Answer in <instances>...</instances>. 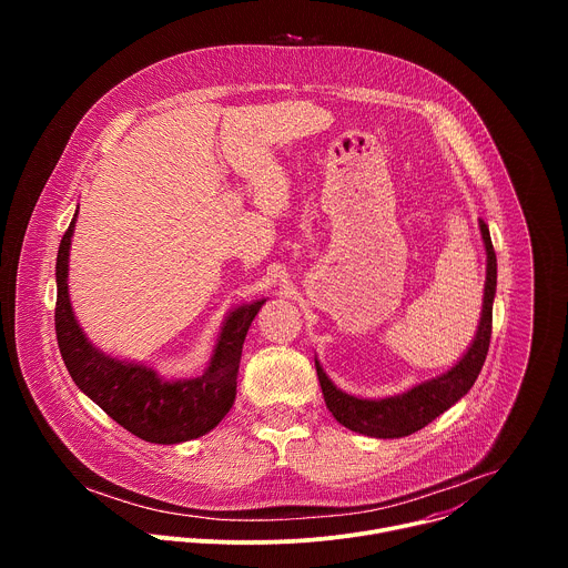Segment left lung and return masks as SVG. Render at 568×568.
Here are the masks:
<instances>
[{
    "label": "left lung",
    "instance_id": "1",
    "mask_svg": "<svg viewBox=\"0 0 568 568\" xmlns=\"http://www.w3.org/2000/svg\"><path fill=\"white\" fill-rule=\"evenodd\" d=\"M478 226L485 242V254H488V274H485L480 323L469 351L456 366H452L440 377L427 379L407 393L384 399H364L339 390L328 379V375L323 373L321 364L314 362L323 399H326V407L331 409L337 423H342L351 432L373 438L412 436L432 420H436L440 414H445L452 404H456L471 388L490 348L493 301L497 292V254L490 240V229L483 220H478Z\"/></svg>",
    "mask_w": 568,
    "mask_h": 568
}]
</instances>
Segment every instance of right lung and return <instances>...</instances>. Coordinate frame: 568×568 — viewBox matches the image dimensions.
Returning a JSON list of instances; mask_svg holds the SVG:
<instances>
[{"label":"right lung","mask_w":568,"mask_h":568,"mask_svg":"<svg viewBox=\"0 0 568 568\" xmlns=\"http://www.w3.org/2000/svg\"><path fill=\"white\" fill-rule=\"evenodd\" d=\"M75 215L60 240L55 261V337L71 379L141 440L175 445L204 436L231 409L242 344L265 301L240 305L226 316L211 364L195 379L169 382L148 366L112 359L88 342L71 312L67 267Z\"/></svg>","instance_id":"right-lung-1"}]
</instances>
